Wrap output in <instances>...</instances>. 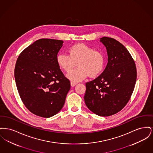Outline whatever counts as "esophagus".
<instances>
[{"instance_id":"34e87169","label":"esophagus","mask_w":153,"mask_h":153,"mask_svg":"<svg viewBox=\"0 0 153 153\" xmlns=\"http://www.w3.org/2000/svg\"><path fill=\"white\" fill-rule=\"evenodd\" d=\"M76 84H77L76 82H73V81H71V85L72 87H74Z\"/></svg>"}]
</instances>
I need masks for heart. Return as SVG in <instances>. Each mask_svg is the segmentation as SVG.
Here are the masks:
<instances>
[{
    "instance_id": "heart-1",
    "label": "heart",
    "mask_w": 153,
    "mask_h": 153,
    "mask_svg": "<svg viewBox=\"0 0 153 153\" xmlns=\"http://www.w3.org/2000/svg\"><path fill=\"white\" fill-rule=\"evenodd\" d=\"M69 54L59 53L56 61L59 68L67 73L77 64L78 68L67 74L68 79L80 82L88 76L95 77L101 74L105 66V59L101 51L82 43L75 44L68 49Z\"/></svg>"
}]
</instances>
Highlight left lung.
Listing matches in <instances>:
<instances>
[{"mask_svg": "<svg viewBox=\"0 0 153 153\" xmlns=\"http://www.w3.org/2000/svg\"><path fill=\"white\" fill-rule=\"evenodd\" d=\"M108 63L103 72L86 83L84 101L88 109L100 117L115 114L129 101L137 81V69L130 53L114 38L104 36Z\"/></svg>", "mask_w": 153, "mask_h": 153, "instance_id": "1", "label": "left lung"}]
</instances>
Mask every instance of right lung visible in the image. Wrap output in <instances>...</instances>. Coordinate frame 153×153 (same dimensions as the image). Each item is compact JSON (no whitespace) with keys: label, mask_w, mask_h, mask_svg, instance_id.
<instances>
[{"label":"right lung","mask_w":153,"mask_h":153,"mask_svg":"<svg viewBox=\"0 0 153 153\" xmlns=\"http://www.w3.org/2000/svg\"><path fill=\"white\" fill-rule=\"evenodd\" d=\"M63 41L42 38L20 54L15 67L16 85L21 99L31 112L50 117L62 108L71 89L56 61Z\"/></svg>","instance_id":"right-lung-1"}]
</instances>
